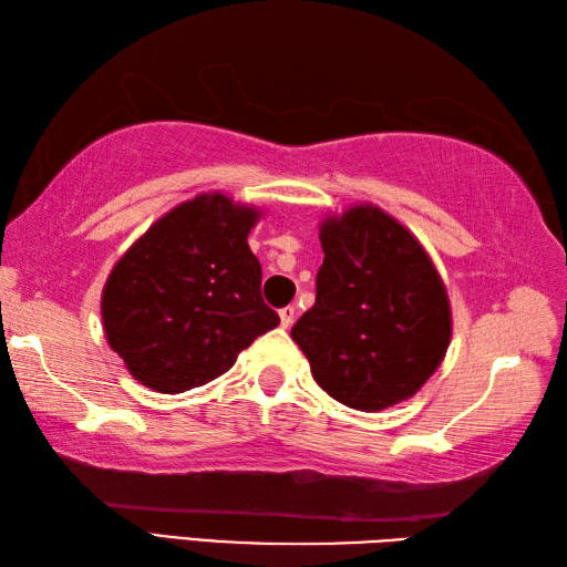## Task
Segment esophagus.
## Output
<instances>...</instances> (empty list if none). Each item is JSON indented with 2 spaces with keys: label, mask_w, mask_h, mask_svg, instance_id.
<instances>
[{
  "label": "esophagus",
  "mask_w": 567,
  "mask_h": 567,
  "mask_svg": "<svg viewBox=\"0 0 567 567\" xmlns=\"http://www.w3.org/2000/svg\"><path fill=\"white\" fill-rule=\"evenodd\" d=\"M295 315H297V309L290 305V307H282L280 309V323L285 329H290L292 323H295Z\"/></svg>",
  "instance_id": "34e87169"
}]
</instances>
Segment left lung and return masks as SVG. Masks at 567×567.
<instances>
[{"mask_svg": "<svg viewBox=\"0 0 567 567\" xmlns=\"http://www.w3.org/2000/svg\"><path fill=\"white\" fill-rule=\"evenodd\" d=\"M317 302L292 327L311 375L336 402L380 412L414 396L451 343V302L414 234L358 204L319 226Z\"/></svg>", "mask_w": 567, "mask_h": 567, "instance_id": "left-lung-1", "label": "left lung"}]
</instances>
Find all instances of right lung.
Segmentation results:
<instances>
[{
  "label": "right lung",
  "instance_id": "1",
  "mask_svg": "<svg viewBox=\"0 0 567 567\" xmlns=\"http://www.w3.org/2000/svg\"><path fill=\"white\" fill-rule=\"evenodd\" d=\"M260 209L207 192L177 204L106 277L102 321L112 351L146 388L179 394L212 382L280 323L260 297L248 248Z\"/></svg>",
  "mask_w": 567,
  "mask_h": 567
}]
</instances>
